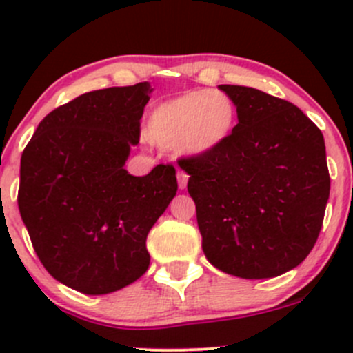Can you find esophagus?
<instances>
[{
    "mask_svg": "<svg viewBox=\"0 0 353 353\" xmlns=\"http://www.w3.org/2000/svg\"><path fill=\"white\" fill-rule=\"evenodd\" d=\"M177 184H179V190L188 186V174L184 170H177Z\"/></svg>",
    "mask_w": 353,
    "mask_h": 353,
    "instance_id": "34e87169",
    "label": "esophagus"
}]
</instances>
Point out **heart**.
I'll return each instance as SVG.
<instances>
[{"label": "heart", "instance_id": "obj_1", "mask_svg": "<svg viewBox=\"0 0 353 353\" xmlns=\"http://www.w3.org/2000/svg\"><path fill=\"white\" fill-rule=\"evenodd\" d=\"M236 126L237 105L225 92L188 90L150 110L145 137L184 159H199L225 147Z\"/></svg>", "mask_w": 353, "mask_h": 353}]
</instances>
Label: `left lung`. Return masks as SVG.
I'll return each instance as SVG.
<instances>
[{
	"label": "left lung",
	"instance_id": "left-lung-1",
	"mask_svg": "<svg viewBox=\"0 0 353 353\" xmlns=\"http://www.w3.org/2000/svg\"><path fill=\"white\" fill-rule=\"evenodd\" d=\"M237 105L236 131L219 152L179 163L206 259L248 280L301 265L330 198L325 138L290 102L251 87L219 85Z\"/></svg>",
	"mask_w": 353,
	"mask_h": 353
}]
</instances>
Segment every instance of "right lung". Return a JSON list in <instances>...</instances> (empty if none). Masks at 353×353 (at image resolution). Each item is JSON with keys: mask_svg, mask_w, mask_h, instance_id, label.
I'll return each instance as SVG.
<instances>
[{"mask_svg": "<svg viewBox=\"0 0 353 353\" xmlns=\"http://www.w3.org/2000/svg\"><path fill=\"white\" fill-rule=\"evenodd\" d=\"M152 92L143 81L80 95L41 121L22 154L19 208L32 245L81 294H110L147 272V236L176 196L172 165L141 177L124 169Z\"/></svg>", "mask_w": 353, "mask_h": 353, "instance_id": "obj_1", "label": "right lung"}]
</instances>
